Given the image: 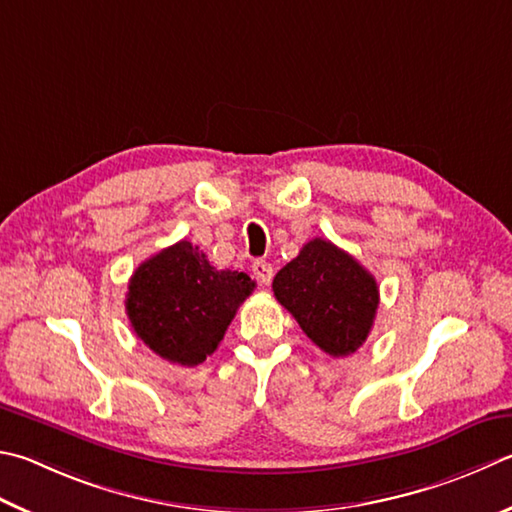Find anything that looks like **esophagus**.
<instances>
[{
	"mask_svg": "<svg viewBox=\"0 0 512 512\" xmlns=\"http://www.w3.org/2000/svg\"><path fill=\"white\" fill-rule=\"evenodd\" d=\"M253 275L259 284H268L273 280V266L264 262V259H257V262H253Z\"/></svg>",
	"mask_w": 512,
	"mask_h": 512,
	"instance_id": "1",
	"label": "esophagus"
}]
</instances>
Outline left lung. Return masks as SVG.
Listing matches in <instances>:
<instances>
[{"label":"left lung","mask_w":512,"mask_h":512,"mask_svg":"<svg viewBox=\"0 0 512 512\" xmlns=\"http://www.w3.org/2000/svg\"><path fill=\"white\" fill-rule=\"evenodd\" d=\"M273 293L315 345L333 358L367 340L378 309V284L365 266L327 239L304 244L273 280Z\"/></svg>","instance_id":"obj_1"}]
</instances>
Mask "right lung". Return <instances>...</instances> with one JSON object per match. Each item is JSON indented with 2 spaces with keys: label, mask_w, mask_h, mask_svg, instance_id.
<instances>
[{
  "label": "right lung",
  "mask_w": 512,
  "mask_h": 512,
  "mask_svg": "<svg viewBox=\"0 0 512 512\" xmlns=\"http://www.w3.org/2000/svg\"><path fill=\"white\" fill-rule=\"evenodd\" d=\"M127 288L136 336L163 360L194 367L219 347L255 282L246 273L219 271L183 239L145 259Z\"/></svg>",
  "instance_id": "add662e5"
}]
</instances>
